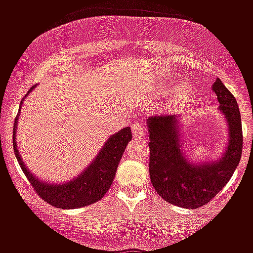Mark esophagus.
Returning a JSON list of instances; mask_svg holds the SVG:
<instances>
[{
    "instance_id": "obj_1",
    "label": "esophagus",
    "mask_w": 253,
    "mask_h": 253,
    "mask_svg": "<svg viewBox=\"0 0 253 253\" xmlns=\"http://www.w3.org/2000/svg\"><path fill=\"white\" fill-rule=\"evenodd\" d=\"M132 135H134L135 138H143L144 135H146V127L143 126V125H132Z\"/></svg>"
}]
</instances>
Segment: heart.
I'll return each mask as SVG.
<instances>
[{
    "label": "heart",
    "mask_w": 253,
    "mask_h": 253,
    "mask_svg": "<svg viewBox=\"0 0 253 253\" xmlns=\"http://www.w3.org/2000/svg\"><path fill=\"white\" fill-rule=\"evenodd\" d=\"M172 85L167 84L159 89V95H167L170 93ZM194 86L190 83H181L173 89L170 99H169V106L174 109V110H182L186 107L190 106L194 98Z\"/></svg>",
    "instance_id": "b5f03b06"
}]
</instances>
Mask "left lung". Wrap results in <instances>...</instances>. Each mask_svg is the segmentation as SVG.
<instances>
[{
	"instance_id": "1",
	"label": "left lung",
	"mask_w": 253,
	"mask_h": 253,
	"mask_svg": "<svg viewBox=\"0 0 253 253\" xmlns=\"http://www.w3.org/2000/svg\"><path fill=\"white\" fill-rule=\"evenodd\" d=\"M219 111L227 123V143L215 160L194 163L181 142V117H150V177L162 198L184 209H197L212 200L224 188L239 164L243 150L242 118L235 97L216 79L211 86Z\"/></svg>"
}]
</instances>
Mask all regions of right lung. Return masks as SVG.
Wrapping results in <instances>:
<instances>
[{
	"mask_svg": "<svg viewBox=\"0 0 253 253\" xmlns=\"http://www.w3.org/2000/svg\"><path fill=\"white\" fill-rule=\"evenodd\" d=\"M35 86L31 87L30 91ZM17 123L18 117L15 118L13 132V147L18 163L22 170L25 172L27 180L35 189V192L42 197V200L59 209L84 208L101 200L113 184L117 173V167L126 150V146L132 139L130 127H125L119 130L107 139L97 156L93 159V162L86 168L83 169L75 178L65 182L52 184L37 177L26 167L17 147Z\"/></svg>",
	"mask_w": 253,
	"mask_h": 253,
	"instance_id": "1",
	"label": "right lung"
}]
</instances>
